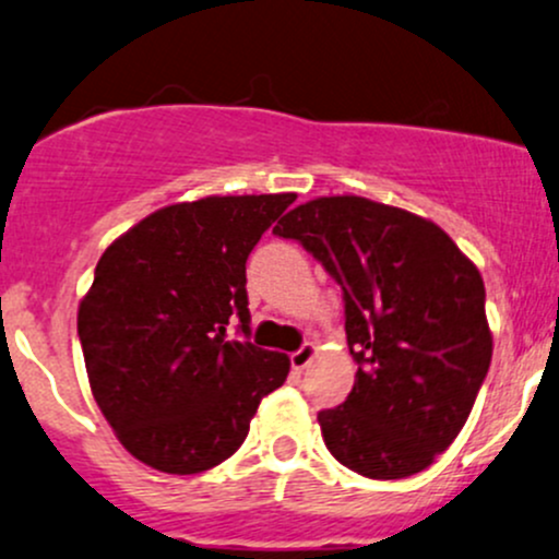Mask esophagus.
Masks as SVG:
<instances>
[{
  "mask_svg": "<svg viewBox=\"0 0 559 559\" xmlns=\"http://www.w3.org/2000/svg\"><path fill=\"white\" fill-rule=\"evenodd\" d=\"M313 356H317V346H313V343H304V346H300L296 354L290 356L293 372H304V369L311 364Z\"/></svg>",
  "mask_w": 559,
  "mask_h": 559,
  "instance_id": "34e87169",
  "label": "esophagus"
}]
</instances>
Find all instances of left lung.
<instances>
[{"mask_svg":"<svg viewBox=\"0 0 559 559\" xmlns=\"http://www.w3.org/2000/svg\"><path fill=\"white\" fill-rule=\"evenodd\" d=\"M335 277L356 367L348 399L319 412L330 454L364 478L430 467L465 428L491 364L486 287L438 224L359 195L317 198L280 218Z\"/></svg>","mask_w":559,"mask_h":559,"instance_id":"obj_1","label":"left lung"}]
</instances>
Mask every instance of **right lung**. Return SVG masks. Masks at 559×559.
<instances>
[{
    "instance_id": "obj_1",
    "label": "right lung",
    "mask_w": 559,
    "mask_h": 559,
    "mask_svg": "<svg viewBox=\"0 0 559 559\" xmlns=\"http://www.w3.org/2000/svg\"><path fill=\"white\" fill-rule=\"evenodd\" d=\"M296 200L211 195L166 205L110 242L79 304L99 412L131 456L171 475L229 460L290 359L248 341L246 261ZM246 342H227L229 318Z\"/></svg>"
}]
</instances>
